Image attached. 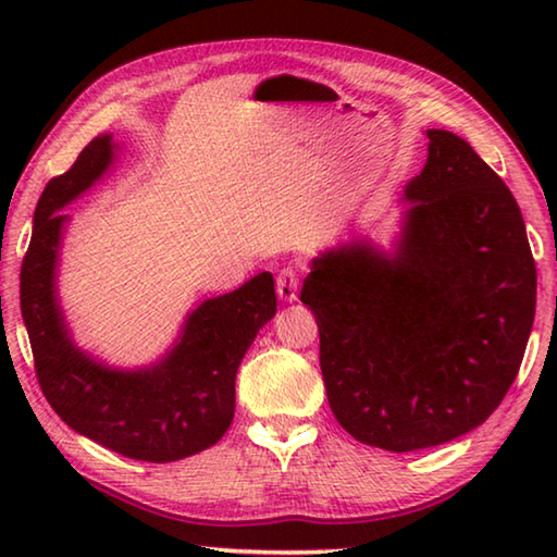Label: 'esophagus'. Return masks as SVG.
<instances>
[{
	"instance_id": "34e87169",
	"label": "esophagus",
	"mask_w": 557,
	"mask_h": 557,
	"mask_svg": "<svg viewBox=\"0 0 557 557\" xmlns=\"http://www.w3.org/2000/svg\"><path fill=\"white\" fill-rule=\"evenodd\" d=\"M299 292V272L295 268H285L277 275V297L282 301H295Z\"/></svg>"
}]
</instances>
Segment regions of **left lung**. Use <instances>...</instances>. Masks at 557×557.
I'll return each instance as SVG.
<instances>
[{
    "label": "left lung",
    "instance_id": "1",
    "mask_svg": "<svg viewBox=\"0 0 557 557\" xmlns=\"http://www.w3.org/2000/svg\"><path fill=\"white\" fill-rule=\"evenodd\" d=\"M428 139L395 258L342 245L312 262L299 295L317 317L338 425L388 451L482 425L516 381L535 317V260L513 194L461 137Z\"/></svg>",
    "mask_w": 557,
    "mask_h": 557
}]
</instances>
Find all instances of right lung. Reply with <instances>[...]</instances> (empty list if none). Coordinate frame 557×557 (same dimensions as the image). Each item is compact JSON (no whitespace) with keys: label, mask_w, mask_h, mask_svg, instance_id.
I'll list each match as a JSON object with an SVG mask.
<instances>
[{"label":"right lung","mask_w":557,"mask_h":557,"mask_svg":"<svg viewBox=\"0 0 557 557\" xmlns=\"http://www.w3.org/2000/svg\"><path fill=\"white\" fill-rule=\"evenodd\" d=\"M112 149L110 135L96 137L69 172L46 184L22 262V317L36 379L65 425L122 457L159 465L215 445L231 428L235 373L262 324L277 312L275 282L260 272L235 292L206 299L152 369L112 371L75 348L53 287L65 221L59 211L98 182Z\"/></svg>","instance_id":"obj_1"}]
</instances>
